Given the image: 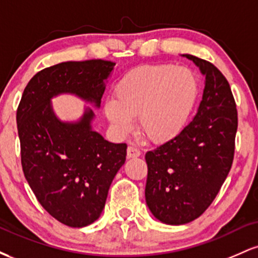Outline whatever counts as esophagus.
Wrapping results in <instances>:
<instances>
[{
    "instance_id": "esophagus-1",
    "label": "esophagus",
    "mask_w": 258,
    "mask_h": 258,
    "mask_svg": "<svg viewBox=\"0 0 258 258\" xmlns=\"http://www.w3.org/2000/svg\"><path fill=\"white\" fill-rule=\"evenodd\" d=\"M142 155V152L139 149H137L136 147L130 146L127 148V158L131 159V158H138V156Z\"/></svg>"
}]
</instances>
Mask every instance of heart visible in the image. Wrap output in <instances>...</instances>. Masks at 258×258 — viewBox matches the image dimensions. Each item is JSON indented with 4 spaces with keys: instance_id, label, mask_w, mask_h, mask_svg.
I'll list each match as a JSON object with an SVG mask.
<instances>
[{
    "instance_id": "obj_1",
    "label": "heart",
    "mask_w": 258,
    "mask_h": 258,
    "mask_svg": "<svg viewBox=\"0 0 258 258\" xmlns=\"http://www.w3.org/2000/svg\"><path fill=\"white\" fill-rule=\"evenodd\" d=\"M194 72L173 64L144 65L127 73L115 87V99L105 102L108 120L121 135L139 128L152 142H165L182 131L199 97Z\"/></svg>"
}]
</instances>
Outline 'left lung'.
<instances>
[{"mask_svg":"<svg viewBox=\"0 0 258 258\" xmlns=\"http://www.w3.org/2000/svg\"><path fill=\"white\" fill-rule=\"evenodd\" d=\"M205 76L194 119L176 137L146 154V201L162 223L194 221L212 204L234 159L238 111L227 79L214 64L184 54Z\"/></svg>","mask_w":258,"mask_h":258,"instance_id":"8db88e82","label":"left lung"}]
</instances>
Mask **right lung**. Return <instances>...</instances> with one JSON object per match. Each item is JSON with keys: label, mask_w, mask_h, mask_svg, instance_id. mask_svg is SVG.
Here are the masks:
<instances>
[{"label": "right lung", "mask_w": 258, "mask_h": 258, "mask_svg": "<svg viewBox=\"0 0 258 258\" xmlns=\"http://www.w3.org/2000/svg\"><path fill=\"white\" fill-rule=\"evenodd\" d=\"M114 67L92 59L46 68L29 81L18 106L24 176L38 203L65 226L81 228L98 220L112 179L125 164L127 146L110 143L92 130L91 108L76 122L60 121L51 99L70 93L99 108Z\"/></svg>", "instance_id": "add662e5"}]
</instances>
